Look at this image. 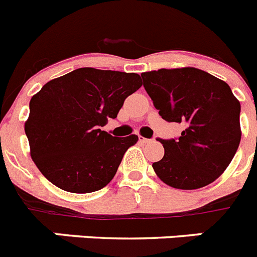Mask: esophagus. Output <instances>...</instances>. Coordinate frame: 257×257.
<instances>
[{
  "mask_svg": "<svg viewBox=\"0 0 257 257\" xmlns=\"http://www.w3.org/2000/svg\"><path fill=\"white\" fill-rule=\"evenodd\" d=\"M140 142H142V143H150V142H152V140H148V138H145V137H141V136H140Z\"/></svg>",
  "mask_w": 257,
  "mask_h": 257,
  "instance_id": "34e87169",
  "label": "esophagus"
}]
</instances>
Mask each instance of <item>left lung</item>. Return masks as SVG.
<instances>
[{
  "label": "left lung",
  "mask_w": 257,
  "mask_h": 257,
  "mask_svg": "<svg viewBox=\"0 0 257 257\" xmlns=\"http://www.w3.org/2000/svg\"><path fill=\"white\" fill-rule=\"evenodd\" d=\"M153 105L169 123H183L179 138H157L165 156L152 167L167 185L203 188L223 174L241 141V105L224 81L201 69H158L142 73Z\"/></svg>",
  "instance_id": "obj_1"
}]
</instances>
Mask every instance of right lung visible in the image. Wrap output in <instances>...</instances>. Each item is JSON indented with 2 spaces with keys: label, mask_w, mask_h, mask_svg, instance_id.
Wrapping results in <instances>:
<instances>
[{
  "label": "right lung",
  "mask_w": 257,
  "mask_h": 257,
  "mask_svg": "<svg viewBox=\"0 0 257 257\" xmlns=\"http://www.w3.org/2000/svg\"><path fill=\"white\" fill-rule=\"evenodd\" d=\"M141 86L140 74L90 67L45 83L31 97L25 123L31 158L39 171L69 193L106 186L138 137H112L101 128Z\"/></svg>",
  "instance_id": "right-lung-1"
}]
</instances>
